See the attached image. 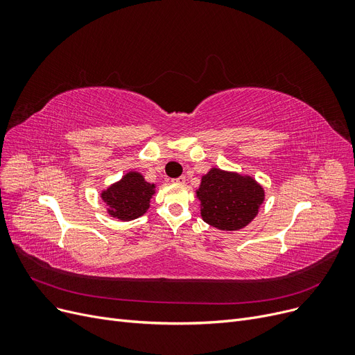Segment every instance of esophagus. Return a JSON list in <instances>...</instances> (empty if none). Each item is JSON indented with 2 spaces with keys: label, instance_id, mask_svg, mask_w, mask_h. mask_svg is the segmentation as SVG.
I'll list each match as a JSON object with an SVG mask.
<instances>
[{
  "label": "esophagus",
  "instance_id": "esophagus-1",
  "mask_svg": "<svg viewBox=\"0 0 355 355\" xmlns=\"http://www.w3.org/2000/svg\"><path fill=\"white\" fill-rule=\"evenodd\" d=\"M174 184H180V186H181V184H186V177H184V175H181V177H177V178H173L171 180Z\"/></svg>",
  "mask_w": 355,
  "mask_h": 355
}]
</instances>
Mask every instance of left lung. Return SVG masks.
<instances>
[{
  "label": "left lung",
  "instance_id": "left-lung-1",
  "mask_svg": "<svg viewBox=\"0 0 355 355\" xmlns=\"http://www.w3.org/2000/svg\"><path fill=\"white\" fill-rule=\"evenodd\" d=\"M197 197L206 223L222 230H238L257 216L264 190L251 177L211 168L202 178Z\"/></svg>",
  "mask_w": 355,
  "mask_h": 355
}]
</instances>
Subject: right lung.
Returning <instances> with one entry per match:
<instances>
[{
	"label": "right lung",
	"mask_w": 355,
	"mask_h": 355,
	"mask_svg": "<svg viewBox=\"0 0 355 355\" xmlns=\"http://www.w3.org/2000/svg\"><path fill=\"white\" fill-rule=\"evenodd\" d=\"M155 186L144 180L139 173L130 171L119 182L101 193L109 207V214L120 220H133L142 216L148 207Z\"/></svg>",
	"instance_id": "add662e5"
}]
</instances>
